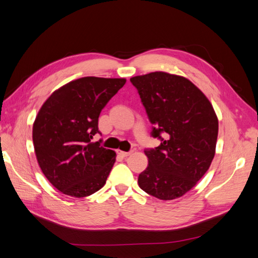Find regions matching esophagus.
<instances>
[{
	"instance_id": "esophagus-1",
	"label": "esophagus",
	"mask_w": 258,
	"mask_h": 258,
	"mask_svg": "<svg viewBox=\"0 0 258 258\" xmlns=\"http://www.w3.org/2000/svg\"><path fill=\"white\" fill-rule=\"evenodd\" d=\"M118 154H119V155H121L122 157H127V156H129V155H131V154H132V151H130V152H123V151H118Z\"/></svg>"
}]
</instances>
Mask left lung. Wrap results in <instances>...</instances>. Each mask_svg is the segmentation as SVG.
Wrapping results in <instances>:
<instances>
[{
  "label": "left lung",
  "mask_w": 258,
  "mask_h": 258,
  "mask_svg": "<svg viewBox=\"0 0 258 258\" xmlns=\"http://www.w3.org/2000/svg\"><path fill=\"white\" fill-rule=\"evenodd\" d=\"M160 145L145 150L148 166L140 188L161 200L182 197L211 166L218 119L209 99L186 77L152 72L131 77ZM163 137H161V136Z\"/></svg>",
  "instance_id": "obj_1"
}]
</instances>
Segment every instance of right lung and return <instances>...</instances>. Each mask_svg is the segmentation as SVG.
<instances>
[{
  "mask_svg": "<svg viewBox=\"0 0 258 258\" xmlns=\"http://www.w3.org/2000/svg\"><path fill=\"white\" fill-rule=\"evenodd\" d=\"M126 79L86 76L54 90L38 111L32 139L46 178L62 194L90 196L104 186L116 153L91 142L101 111Z\"/></svg>",
  "mask_w": 258,
  "mask_h": 258,
  "instance_id": "add662e5",
  "label": "right lung"
}]
</instances>
